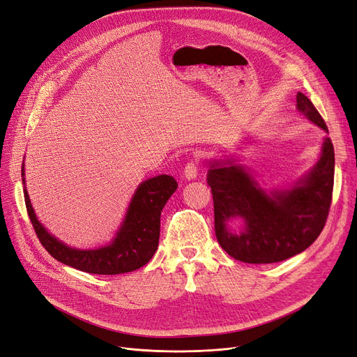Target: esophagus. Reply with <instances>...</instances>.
<instances>
[{"label":"esophagus","instance_id":"esophagus-1","mask_svg":"<svg viewBox=\"0 0 357 357\" xmlns=\"http://www.w3.org/2000/svg\"><path fill=\"white\" fill-rule=\"evenodd\" d=\"M183 175L188 181L195 179L198 175V160H191L190 163H187V166L183 167Z\"/></svg>","mask_w":357,"mask_h":357}]
</instances>
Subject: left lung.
<instances>
[{"label": "left lung", "mask_w": 357, "mask_h": 357, "mask_svg": "<svg viewBox=\"0 0 357 357\" xmlns=\"http://www.w3.org/2000/svg\"><path fill=\"white\" fill-rule=\"evenodd\" d=\"M298 111L317 127L327 126L303 93ZM214 203L215 238L223 250L248 264H271L303 252L327 222L334 185V147L324 138L315 166L289 188H261L251 170L235 159L211 160L207 172ZM238 222L240 226H231Z\"/></svg>", "instance_id": "left-lung-1"}]
</instances>
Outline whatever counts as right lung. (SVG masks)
<instances>
[{"mask_svg":"<svg viewBox=\"0 0 357 357\" xmlns=\"http://www.w3.org/2000/svg\"><path fill=\"white\" fill-rule=\"evenodd\" d=\"M22 181L26 185L24 163L22 166ZM176 188L178 182L169 175L143 181L137 187L114 239L95 250L71 248L51 235L38 220L26 187L24 201L29 219L40 243L55 259L84 273L112 275L134 271L151 259L159 246L162 210Z\"/></svg>","mask_w":357,"mask_h":357,"instance_id":"right-lung-1","label":"right lung"}]
</instances>
